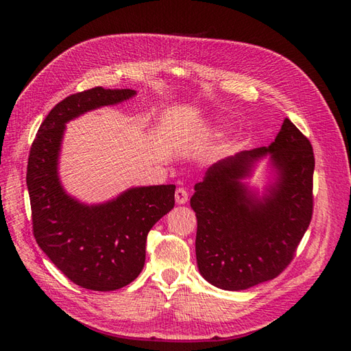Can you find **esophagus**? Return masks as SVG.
Returning <instances> with one entry per match:
<instances>
[{
  "instance_id": "34e87169",
  "label": "esophagus",
  "mask_w": 351,
  "mask_h": 351,
  "mask_svg": "<svg viewBox=\"0 0 351 351\" xmlns=\"http://www.w3.org/2000/svg\"><path fill=\"white\" fill-rule=\"evenodd\" d=\"M187 199H189L187 190L183 189V187H178V189L176 190V202H177V204H178V205H183V204H186Z\"/></svg>"
}]
</instances>
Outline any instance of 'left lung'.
Masks as SVG:
<instances>
[{
	"label": "left lung",
	"instance_id": "8db88e82",
	"mask_svg": "<svg viewBox=\"0 0 351 351\" xmlns=\"http://www.w3.org/2000/svg\"><path fill=\"white\" fill-rule=\"evenodd\" d=\"M265 154L271 155L278 182L259 199L241 180ZM313 169L312 145L289 119L268 147L243 151L209 167L190 199L202 277L231 291L278 277L311 224Z\"/></svg>",
	"mask_w": 351,
	"mask_h": 351
}]
</instances>
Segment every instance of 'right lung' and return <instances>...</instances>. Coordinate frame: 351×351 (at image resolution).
Listing matches in <instances>:
<instances>
[{
	"label": "right lung",
	"instance_id": "add662e5",
	"mask_svg": "<svg viewBox=\"0 0 351 351\" xmlns=\"http://www.w3.org/2000/svg\"><path fill=\"white\" fill-rule=\"evenodd\" d=\"M134 95L101 86L70 95L49 111L29 152L26 184L38 246L70 281L93 291L119 290L137 278L147 232L174 208L176 186L133 187L107 204H80L60 183V146L67 121Z\"/></svg>",
	"mask_w": 351,
	"mask_h": 351
}]
</instances>
